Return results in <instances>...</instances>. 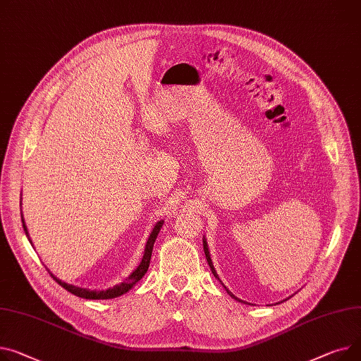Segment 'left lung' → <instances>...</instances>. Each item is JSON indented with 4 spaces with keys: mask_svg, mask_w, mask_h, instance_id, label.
I'll return each instance as SVG.
<instances>
[{
    "mask_svg": "<svg viewBox=\"0 0 361 361\" xmlns=\"http://www.w3.org/2000/svg\"><path fill=\"white\" fill-rule=\"evenodd\" d=\"M203 248H204V254H206V259H207V264H209V267H210V270H212V273H213V276L219 280V277H218V274H216V271H214V267H213V264H212V259H210V255H209V248H207V243H206V239H203ZM228 293L233 298V299H236V300H239L238 298H235L229 290H228ZM239 302H243V300H239ZM244 303H247V302H244Z\"/></svg>",
    "mask_w": 361,
    "mask_h": 361,
    "instance_id": "obj_1",
    "label": "left lung"
}]
</instances>
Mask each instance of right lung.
Wrapping results in <instances>:
<instances>
[{"label":"right lung","mask_w":361,"mask_h":361,"mask_svg":"<svg viewBox=\"0 0 361 361\" xmlns=\"http://www.w3.org/2000/svg\"><path fill=\"white\" fill-rule=\"evenodd\" d=\"M23 221V228H24V232H26V235L29 236L27 233V228L26 225H24V219ZM162 226V221L158 222L154 228V231L151 232L149 238H148V243H147V247H145V254H143V258L140 261V264L137 266V269L123 281L120 283L118 286H114L111 287V289H107V290H102V292H97V290H88V289H82V287H77V286H72V284H68V283H63L59 279H56L52 273H49L52 276V279L59 284L62 286L65 290H68L69 293L75 295L78 298H82V299H113V298H117V296H122L123 293L129 292L132 287L145 276V273L148 271V267H149V262H151V255H152V248H154V243L155 239L159 233V229ZM30 239V238H29Z\"/></svg>","instance_id":"right-lung-1"}]
</instances>
